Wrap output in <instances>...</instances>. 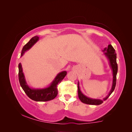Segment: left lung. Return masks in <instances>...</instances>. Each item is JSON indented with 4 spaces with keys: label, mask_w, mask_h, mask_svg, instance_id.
Masks as SVG:
<instances>
[{
    "label": "left lung",
    "mask_w": 132,
    "mask_h": 132,
    "mask_svg": "<svg viewBox=\"0 0 132 132\" xmlns=\"http://www.w3.org/2000/svg\"><path fill=\"white\" fill-rule=\"evenodd\" d=\"M103 54L105 55V57L108 59L109 62L110 67L111 68L112 71V74H113V80H112V85L111 89L110 91L109 94L107 96L103 98V100L100 99H94L92 98H90L87 97L86 96L84 95L80 89L79 87V82H78V96L79 98L82 103H86V104L88 105H100L103 103V101H105L109 97L111 94L113 93L115 89L116 84V75L117 74L118 71V66L116 61L117 58V54L116 53L115 50L113 48L111 45H109L108 46L107 48H105L104 50L102 51Z\"/></svg>",
    "instance_id": "left-lung-1"
}]
</instances>
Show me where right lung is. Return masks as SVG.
<instances>
[{
    "label": "right lung",
    "mask_w": 132,
    "mask_h": 132,
    "mask_svg": "<svg viewBox=\"0 0 132 132\" xmlns=\"http://www.w3.org/2000/svg\"><path fill=\"white\" fill-rule=\"evenodd\" d=\"M39 38L37 36H35L23 47L21 57L22 56L25 52L29 50L39 40ZM18 67L20 84L29 97L35 101H48L54 99L58 94L57 85L62 81L67 74L66 71H61L57 75L50 86L43 89H33L28 85L26 82L24 74L23 73L21 64L19 63Z\"/></svg>",
    "instance_id": "add662e5"
}]
</instances>
